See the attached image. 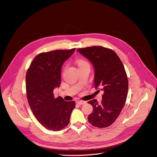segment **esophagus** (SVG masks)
Segmentation results:
<instances>
[{
	"label": "esophagus",
	"mask_w": 157,
	"mask_h": 157,
	"mask_svg": "<svg viewBox=\"0 0 157 157\" xmlns=\"http://www.w3.org/2000/svg\"><path fill=\"white\" fill-rule=\"evenodd\" d=\"M76 102L78 104H80V105H82V104H86V101H80V100H78L76 101Z\"/></svg>",
	"instance_id": "34e87169"
}]
</instances>
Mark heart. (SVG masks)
<instances>
[{"instance_id":"b5f03b06","label":"heart","mask_w":157,"mask_h":157,"mask_svg":"<svg viewBox=\"0 0 157 157\" xmlns=\"http://www.w3.org/2000/svg\"><path fill=\"white\" fill-rule=\"evenodd\" d=\"M86 63H87V62L86 61H85V60H83V59H78L77 61V65H78V67L82 66V65L86 64Z\"/></svg>"}]
</instances>
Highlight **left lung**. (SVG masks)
I'll return each mask as SVG.
<instances>
[{"instance_id":"left-lung-1","label":"left lung","mask_w":157,"mask_h":157,"mask_svg":"<svg viewBox=\"0 0 157 157\" xmlns=\"http://www.w3.org/2000/svg\"><path fill=\"white\" fill-rule=\"evenodd\" d=\"M88 59L94 68V86L103 91L102 100L88 102L93 112L88 116L89 122L99 128L111 126L125 105L128 90V80L124 67L117 54L102 46H92L77 50Z\"/></svg>"}]
</instances>
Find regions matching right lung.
<instances>
[{"mask_svg": "<svg viewBox=\"0 0 157 157\" xmlns=\"http://www.w3.org/2000/svg\"><path fill=\"white\" fill-rule=\"evenodd\" d=\"M75 48L41 53L33 60L26 75V94L31 109L46 129L59 131L66 127L74 101L55 98L53 90L61 84L62 67Z\"/></svg>", "mask_w": 157, "mask_h": 157, "instance_id": "obj_1", "label": "right lung"}]
</instances>
